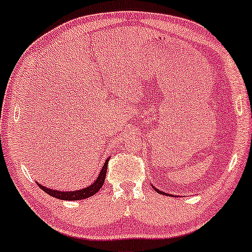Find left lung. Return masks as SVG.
Returning <instances> with one entry per match:
<instances>
[{"label":"left lung","instance_id":"left-lung-1","mask_svg":"<svg viewBox=\"0 0 252 252\" xmlns=\"http://www.w3.org/2000/svg\"><path fill=\"white\" fill-rule=\"evenodd\" d=\"M152 186H153V185H152ZM153 189H154L155 190H156V192H158V193H160V194H166V195H172V194H168V193H164V192H162V190H160V189H156V187L155 186H153ZM176 196V195H175Z\"/></svg>","mask_w":252,"mask_h":252}]
</instances>
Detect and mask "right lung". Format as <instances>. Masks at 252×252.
I'll use <instances>...</instances> for the list:
<instances>
[{
    "instance_id": "obj_1",
    "label": "right lung",
    "mask_w": 252,
    "mask_h": 252,
    "mask_svg": "<svg viewBox=\"0 0 252 252\" xmlns=\"http://www.w3.org/2000/svg\"><path fill=\"white\" fill-rule=\"evenodd\" d=\"M108 162H109V158H106L105 162H104L103 168L99 172V174H98L96 180H94V184H91L90 186L85 187V189H78V190H66V192H63V190L48 189V187H45L42 186V185H40L39 182H36V184L37 186L43 190V192H46L48 195L54 196V198L57 199H62V200H71V201L82 200V199H86V198H90V196L94 195L98 190L102 189L104 180H105Z\"/></svg>"
}]
</instances>
